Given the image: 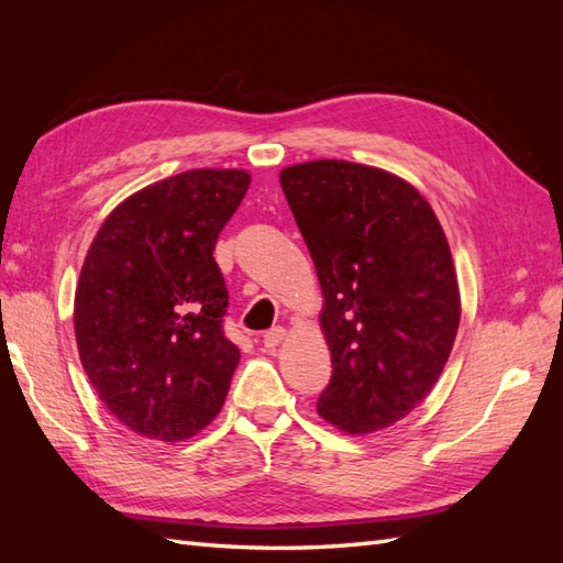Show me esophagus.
Here are the masks:
<instances>
[{"mask_svg":"<svg viewBox=\"0 0 563 563\" xmlns=\"http://www.w3.org/2000/svg\"><path fill=\"white\" fill-rule=\"evenodd\" d=\"M284 329L282 327H275V329H269V331H265L263 333V345L267 347V350H275L282 340H284Z\"/></svg>","mask_w":563,"mask_h":563,"instance_id":"34e87169","label":"esophagus"}]
</instances>
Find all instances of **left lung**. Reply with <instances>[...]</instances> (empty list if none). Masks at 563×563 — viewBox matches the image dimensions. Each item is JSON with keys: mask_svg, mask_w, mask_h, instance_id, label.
Instances as JSON below:
<instances>
[{"mask_svg": "<svg viewBox=\"0 0 563 563\" xmlns=\"http://www.w3.org/2000/svg\"><path fill=\"white\" fill-rule=\"evenodd\" d=\"M279 183L323 291L333 373L317 411L352 434L387 428L428 397L457 333L446 234L416 187L380 168L319 159Z\"/></svg>", "mask_w": 563, "mask_h": 563, "instance_id": "left-lung-1", "label": "left lung"}]
</instances>
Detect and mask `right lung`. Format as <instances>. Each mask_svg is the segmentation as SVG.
I'll return each instance as SVG.
<instances>
[{"instance_id": "1", "label": "right lung", "mask_w": 563, "mask_h": 563, "mask_svg": "<svg viewBox=\"0 0 563 563\" xmlns=\"http://www.w3.org/2000/svg\"><path fill=\"white\" fill-rule=\"evenodd\" d=\"M251 176L195 168L135 192L106 218L75 294L84 371L135 434L180 441L223 406L240 350L223 321L228 286L213 258Z\"/></svg>"}]
</instances>
